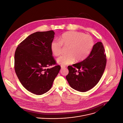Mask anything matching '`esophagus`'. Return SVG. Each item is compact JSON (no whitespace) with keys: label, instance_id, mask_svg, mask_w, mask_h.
Masks as SVG:
<instances>
[{"label":"esophagus","instance_id":"esophagus-1","mask_svg":"<svg viewBox=\"0 0 123 123\" xmlns=\"http://www.w3.org/2000/svg\"><path fill=\"white\" fill-rule=\"evenodd\" d=\"M61 69H63L65 68V66H63V65H61Z\"/></svg>","mask_w":123,"mask_h":123}]
</instances>
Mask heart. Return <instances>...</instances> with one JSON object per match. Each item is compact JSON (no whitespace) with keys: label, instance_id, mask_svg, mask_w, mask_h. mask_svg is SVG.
I'll return each mask as SVG.
<instances>
[{"label":"heart","instance_id":"obj_1","mask_svg":"<svg viewBox=\"0 0 123 123\" xmlns=\"http://www.w3.org/2000/svg\"><path fill=\"white\" fill-rule=\"evenodd\" d=\"M62 45L68 47L67 55L60 57L57 59V62L61 65H66L76 62L84 60L89 55L94 46L92 37L84 33L69 31L63 34L60 40H53L50 44V49L55 56H59L62 53Z\"/></svg>","mask_w":123,"mask_h":123}]
</instances>
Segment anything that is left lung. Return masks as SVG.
Instances as JSON below:
<instances>
[{"mask_svg":"<svg viewBox=\"0 0 123 123\" xmlns=\"http://www.w3.org/2000/svg\"><path fill=\"white\" fill-rule=\"evenodd\" d=\"M106 57L102 43L95 44L89 56L83 61L69 66L66 79L73 89L86 92L99 82L104 71Z\"/></svg>","mask_w":123,"mask_h":123,"instance_id":"1","label":"left lung"}]
</instances>
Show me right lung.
Returning a JSON list of instances; mask_svg holds the SVG:
<instances>
[{
  "label": "right lung",
  "mask_w": 123,
  "mask_h": 123,
  "mask_svg": "<svg viewBox=\"0 0 123 123\" xmlns=\"http://www.w3.org/2000/svg\"><path fill=\"white\" fill-rule=\"evenodd\" d=\"M55 33L50 30L34 33L22 41L16 49L14 68L20 82L28 91L42 95L51 87L60 69L56 64L50 49Z\"/></svg>",
  "instance_id": "add662e5"
}]
</instances>
